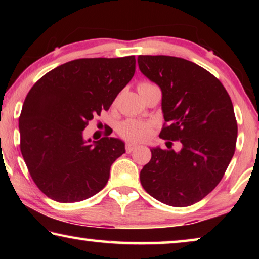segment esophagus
<instances>
[{
	"instance_id": "esophagus-1",
	"label": "esophagus",
	"mask_w": 259,
	"mask_h": 259,
	"mask_svg": "<svg viewBox=\"0 0 259 259\" xmlns=\"http://www.w3.org/2000/svg\"><path fill=\"white\" fill-rule=\"evenodd\" d=\"M138 147V144L137 143H134V142H128L125 145V151L128 153H131L134 150Z\"/></svg>"
}]
</instances>
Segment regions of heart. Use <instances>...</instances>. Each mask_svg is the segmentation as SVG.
<instances>
[{"label": "heart", "instance_id": "b5f03b06", "mask_svg": "<svg viewBox=\"0 0 259 259\" xmlns=\"http://www.w3.org/2000/svg\"><path fill=\"white\" fill-rule=\"evenodd\" d=\"M142 84H147V83H142ZM150 133L151 125L140 121H125L119 126V134L129 140H142L146 138Z\"/></svg>", "mask_w": 259, "mask_h": 259}]
</instances>
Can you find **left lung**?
Returning a JSON list of instances; mask_svg holds the SVG:
<instances>
[{"label": "left lung", "mask_w": 259, "mask_h": 259, "mask_svg": "<svg viewBox=\"0 0 259 259\" xmlns=\"http://www.w3.org/2000/svg\"><path fill=\"white\" fill-rule=\"evenodd\" d=\"M137 60L140 72L161 89L168 125L160 137L181 143L179 151L151 147L140 183L160 202L188 207L218 185L234 155L233 104L219 80L190 60L171 56H138Z\"/></svg>", "instance_id": "1"}]
</instances>
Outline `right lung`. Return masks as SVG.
Listing matches in <instances>:
<instances>
[{"label":"right lung","instance_id":"right-lung-1","mask_svg":"<svg viewBox=\"0 0 259 259\" xmlns=\"http://www.w3.org/2000/svg\"><path fill=\"white\" fill-rule=\"evenodd\" d=\"M135 69V56L75 59L47 73L29 90L19 117L20 151L48 198L78 202L106 185L125 144L107 136L91 142L83 130L111 107Z\"/></svg>","mask_w":259,"mask_h":259}]
</instances>
